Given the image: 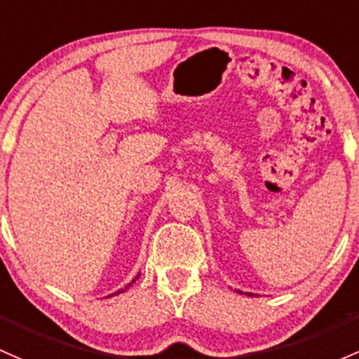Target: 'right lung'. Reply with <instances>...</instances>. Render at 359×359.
Listing matches in <instances>:
<instances>
[{
	"label": "right lung",
	"mask_w": 359,
	"mask_h": 359,
	"mask_svg": "<svg viewBox=\"0 0 359 359\" xmlns=\"http://www.w3.org/2000/svg\"><path fill=\"white\" fill-rule=\"evenodd\" d=\"M139 277H141V273H137V277H135V278H134V280H132V282H135V280H137V278H139ZM132 282H130V284H129V285H132ZM126 289H127V287H126ZM120 292H123V289H122V290H116V292H113V294H110V296H115V294H120Z\"/></svg>",
	"instance_id": "add662e5"
}]
</instances>
